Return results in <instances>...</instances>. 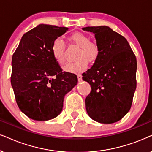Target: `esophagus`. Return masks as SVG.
Here are the masks:
<instances>
[{
  "label": "esophagus",
  "instance_id": "esophagus-1",
  "mask_svg": "<svg viewBox=\"0 0 152 152\" xmlns=\"http://www.w3.org/2000/svg\"><path fill=\"white\" fill-rule=\"evenodd\" d=\"M82 75H81V74H78L77 75V79H78L79 82H81V81H82Z\"/></svg>",
  "mask_w": 152,
  "mask_h": 152
}]
</instances>
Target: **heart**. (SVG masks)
<instances>
[{"instance_id": "b5f03b06", "label": "heart", "mask_w": 152, "mask_h": 152, "mask_svg": "<svg viewBox=\"0 0 152 152\" xmlns=\"http://www.w3.org/2000/svg\"><path fill=\"white\" fill-rule=\"evenodd\" d=\"M69 40L80 47V50L76 56L77 60L67 64L64 67V70L67 72L77 73L85 70L88 66V61L93 62L97 58L99 54V47L96 42L90 41L87 35L81 32L74 33L69 37ZM64 51V41L59 37L54 39L51 46V52L55 61L60 66L65 63Z\"/></svg>"}]
</instances>
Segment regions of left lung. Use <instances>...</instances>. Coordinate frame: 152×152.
I'll return each instance as SVG.
<instances>
[{"mask_svg": "<svg viewBox=\"0 0 152 152\" xmlns=\"http://www.w3.org/2000/svg\"><path fill=\"white\" fill-rule=\"evenodd\" d=\"M82 30L95 34L99 54L82 74L91 92L85 100L88 115L101 124L119 121L131 109L136 88V57L124 36L106 26Z\"/></svg>", "mask_w": 152, "mask_h": 152, "instance_id": "8db88e82", "label": "left lung"}]
</instances>
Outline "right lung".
<instances>
[{"label": "right lung", "mask_w": 152, "mask_h": 152, "mask_svg": "<svg viewBox=\"0 0 152 152\" xmlns=\"http://www.w3.org/2000/svg\"><path fill=\"white\" fill-rule=\"evenodd\" d=\"M68 28L40 24L21 37L12 58L11 84L21 112L36 121H47L62 111L64 96L77 83L75 74L62 72L53 58L54 39Z\"/></svg>", "instance_id": "obj_1"}]
</instances>
